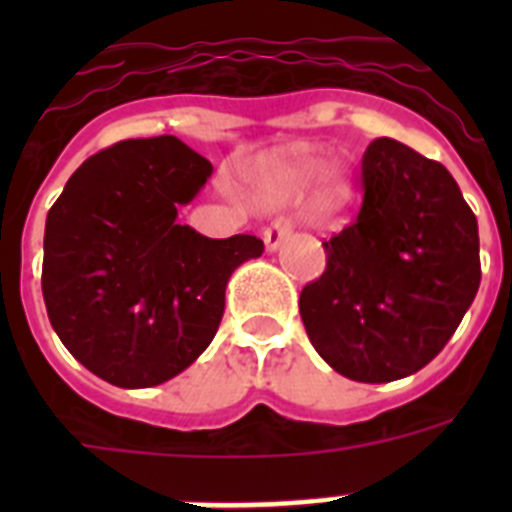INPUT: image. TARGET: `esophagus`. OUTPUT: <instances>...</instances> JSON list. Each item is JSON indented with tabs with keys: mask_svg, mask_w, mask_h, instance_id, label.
<instances>
[{
	"mask_svg": "<svg viewBox=\"0 0 512 512\" xmlns=\"http://www.w3.org/2000/svg\"><path fill=\"white\" fill-rule=\"evenodd\" d=\"M289 233H292V223H289V220H284V217L274 220V223L264 230L266 251H277V248L287 241Z\"/></svg>",
	"mask_w": 512,
	"mask_h": 512,
	"instance_id": "esophagus-1",
	"label": "esophagus"
}]
</instances>
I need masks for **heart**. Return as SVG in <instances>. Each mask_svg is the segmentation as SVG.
Returning <instances> with one entry per match:
<instances>
[{
	"label": "heart",
	"instance_id": "b5f03b06",
	"mask_svg": "<svg viewBox=\"0 0 512 512\" xmlns=\"http://www.w3.org/2000/svg\"><path fill=\"white\" fill-rule=\"evenodd\" d=\"M325 179V164L315 156H292L271 166L264 176V197L271 205H295L307 200L318 184ZM333 192H341L343 182L338 176H330Z\"/></svg>",
	"mask_w": 512,
	"mask_h": 512
}]
</instances>
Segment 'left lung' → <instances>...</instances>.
I'll return each instance as SVG.
<instances>
[{
	"mask_svg": "<svg viewBox=\"0 0 512 512\" xmlns=\"http://www.w3.org/2000/svg\"><path fill=\"white\" fill-rule=\"evenodd\" d=\"M364 202L325 241L323 277L300 295L310 343L338 374L382 384L441 354L479 289L477 217L438 161L392 138L361 161Z\"/></svg>",
	"mask_w": 512,
	"mask_h": 512,
	"instance_id": "8db88e82",
	"label": "left lung"
}]
</instances>
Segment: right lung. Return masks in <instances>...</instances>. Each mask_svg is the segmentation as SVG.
Returning <instances> with one entry per match:
<instances>
[{
  "mask_svg": "<svg viewBox=\"0 0 512 512\" xmlns=\"http://www.w3.org/2000/svg\"><path fill=\"white\" fill-rule=\"evenodd\" d=\"M210 174L174 135L122 140L87 158L48 212L45 310L104 382L140 390L182 374L215 338L230 274L264 253L256 235L215 241L176 223Z\"/></svg>",
  "mask_w": 512,
  "mask_h": 512,
  "instance_id": "1",
  "label": "right lung"
}]
</instances>
